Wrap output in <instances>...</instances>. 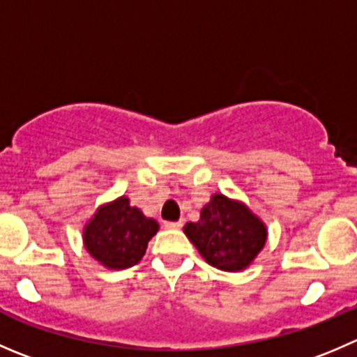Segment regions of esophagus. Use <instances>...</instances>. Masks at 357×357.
Listing matches in <instances>:
<instances>
[{"label": "esophagus", "mask_w": 357, "mask_h": 357, "mask_svg": "<svg viewBox=\"0 0 357 357\" xmlns=\"http://www.w3.org/2000/svg\"><path fill=\"white\" fill-rule=\"evenodd\" d=\"M164 227L167 228V230H179V228L183 227L181 221H165Z\"/></svg>", "instance_id": "esophagus-1"}]
</instances>
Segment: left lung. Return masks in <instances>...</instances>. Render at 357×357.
I'll return each mask as SVG.
<instances>
[{"mask_svg": "<svg viewBox=\"0 0 357 357\" xmlns=\"http://www.w3.org/2000/svg\"><path fill=\"white\" fill-rule=\"evenodd\" d=\"M185 234L209 265L220 271L245 268L261 251L266 228L244 204L213 195L197 223H186Z\"/></svg>", "mask_w": 357, "mask_h": 357, "instance_id": "left-lung-1", "label": "left lung"}]
</instances>
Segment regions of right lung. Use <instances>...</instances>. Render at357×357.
Returning a JSON list of instances; mask_svg holds the SVG:
<instances>
[{"instance_id":"1","label":"right lung","mask_w":357,"mask_h":357,"mask_svg":"<svg viewBox=\"0 0 357 357\" xmlns=\"http://www.w3.org/2000/svg\"><path fill=\"white\" fill-rule=\"evenodd\" d=\"M158 231V223L146 218L127 197L98 209L85 227L86 251L108 268H129L141 261L148 242Z\"/></svg>"}]
</instances>
